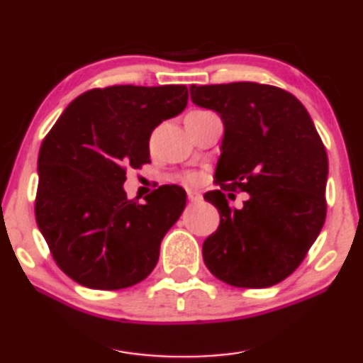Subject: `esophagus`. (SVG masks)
I'll use <instances>...</instances> for the list:
<instances>
[{"mask_svg":"<svg viewBox=\"0 0 363 363\" xmlns=\"http://www.w3.org/2000/svg\"><path fill=\"white\" fill-rule=\"evenodd\" d=\"M187 201L189 202H199L202 201V196L199 192H194V191H189L187 192Z\"/></svg>","mask_w":363,"mask_h":363,"instance_id":"1","label":"esophagus"}]
</instances>
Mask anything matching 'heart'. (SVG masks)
Masks as SVG:
<instances>
[{"mask_svg": "<svg viewBox=\"0 0 363 363\" xmlns=\"http://www.w3.org/2000/svg\"><path fill=\"white\" fill-rule=\"evenodd\" d=\"M189 179H191V181H194V176H189Z\"/></svg>", "mask_w": 363, "mask_h": 363, "instance_id": "heart-1", "label": "heart"}]
</instances>
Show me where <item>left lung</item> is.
<instances>
[{"label": "left lung", "mask_w": 363, "mask_h": 363, "mask_svg": "<svg viewBox=\"0 0 363 363\" xmlns=\"http://www.w3.org/2000/svg\"><path fill=\"white\" fill-rule=\"evenodd\" d=\"M191 100L223 123L216 179L203 199L220 223L202 245L213 277L237 288H269L303 262L325 220V147L308 110L278 86L233 82L191 85ZM249 194L242 209L225 192Z\"/></svg>", "instance_id": "obj_1"}]
</instances>
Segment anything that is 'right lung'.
<instances>
[{
	"mask_svg": "<svg viewBox=\"0 0 363 363\" xmlns=\"http://www.w3.org/2000/svg\"><path fill=\"white\" fill-rule=\"evenodd\" d=\"M186 85H115L77 96L45 136L35 220L59 268L85 288L121 289L155 269L186 206L179 186L128 201L126 169L150 160L151 131L187 105Z\"/></svg>",
	"mask_w": 363,
	"mask_h": 363,
	"instance_id": "obj_1",
	"label": "right lung"
}]
</instances>
